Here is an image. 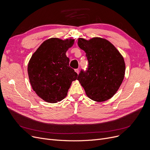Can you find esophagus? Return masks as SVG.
<instances>
[{
	"label": "esophagus",
	"mask_w": 150,
	"mask_h": 150,
	"mask_svg": "<svg viewBox=\"0 0 150 150\" xmlns=\"http://www.w3.org/2000/svg\"><path fill=\"white\" fill-rule=\"evenodd\" d=\"M75 72H76V74H79V69H75Z\"/></svg>",
	"instance_id": "esophagus-1"
}]
</instances>
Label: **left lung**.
<instances>
[{
    "label": "left lung",
    "instance_id": "8db88e82",
    "mask_svg": "<svg viewBox=\"0 0 150 150\" xmlns=\"http://www.w3.org/2000/svg\"><path fill=\"white\" fill-rule=\"evenodd\" d=\"M78 45L86 53L88 70L81 71L77 80L90 99L102 102L112 98L119 90L125 74L124 58L107 39L95 37L89 40L80 38Z\"/></svg>",
    "mask_w": 150,
    "mask_h": 150
}]
</instances>
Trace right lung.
<instances>
[{"instance_id":"obj_1","label":"right lung","mask_w":150,"mask_h":150,"mask_svg":"<svg viewBox=\"0 0 150 150\" xmlns=\"http://www.w3.org/2000/svg\"><path fill=\"white\" fill-rule=\"evenodd\" d=\"M74 39H47L32 54L28 64V75L33 90L46 102L55 103L64 99L78 74L69 66L66 56Z\"/></svg>"}]
</instances>
